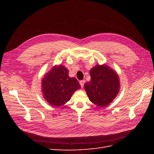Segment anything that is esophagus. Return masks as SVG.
Listing matches in <instances>:
<instances>
[{
  "instance_id": "1",
  "label": "esophagus",
  "mask_w": 154,
  "mask_h": 154,
  "mask_svg": "<svg viewBox=\"0 0 154 154\" xmlns=\"http://www.w3.org/2000/svg\"><path fill=\"white\" fill-rule=\"evenodd\" d=\"M85 80H81V81L80 82V85H81V87H83V85H84V83H85Z\"/></svg>"
}]
</instances>
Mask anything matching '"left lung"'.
I'll return each mask as SVG.
<instances>
[{"label":"left lung","mask_w":154,"mask_h":154,"mask_svg":"<svg viewBox=\"0 0 154 154\" xmlns=\"http://www.w3.org/2000/svg\"><path fill=\"white\" fill-rule=\"evenodd\" d=\"M90 74L91 80L84 85L88 98L97 106L108 105L119 91L118 74L105 65H97L91 69Z\"/></svg>","instance_id":"1"}]
</instances>
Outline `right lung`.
<instances>
[{
    "mask_svg": "<svg viewBox=\"0 0 154 154\" xmlns=\"http://www.w3.org/2000/svg\"><path fill=\"white\" fill-rule=\"evenodd\" d=\"M64 66H55L42 79V87L44 98L53 106H62L81 87L77 79L70 78Z\"/></svg>",
    "mask_w": 154,
    "mask_h": 154,
    "instance_id": "1",
    "label": "right lung"
}]
</instances>
